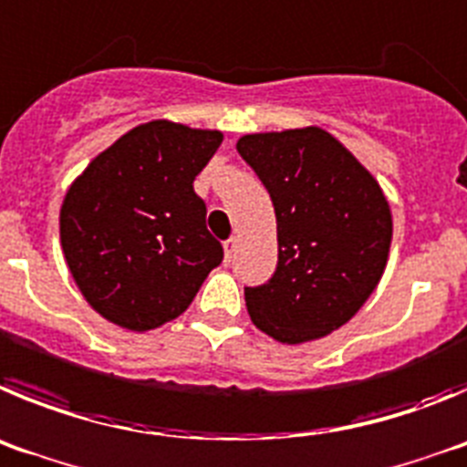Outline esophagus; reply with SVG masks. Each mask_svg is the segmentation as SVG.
I'll list each match as a JSON object with an SVG mask.
<instances>
[{
  "label": "esophagus",
  "mask_w": 467,
  "mask_h": 467,
  "mask_svg": "<svg viewBox=\"0 0 467 467\" xmlns=\"http://www.w3.org/2000/svg\"><path fill=\"white\" fill-rule=\"evenodd\" d=\"M234 244H237V239H234V237H230L228 242L223 244V249H225V260H228V263H230V258H233V254H234Z\"/></svg>",
  "instance_id": "1"
}]
</instances>
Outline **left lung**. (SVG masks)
<instances>
[{
  "label": "left lung",
  "mask_w": 467,
  "mask_h": 467,
  "mask_svg": "<svg viewBox=\"0 0 467 467\" xmlns=\"http://www.w3.org/2000/svg\"><path fill=\"white\" fill-rule=\"evenodd\" d=\"M237 150L270 192L279 242L275 275L244 288L251 321L284 344L333 333L384 275L393 221L379 183L321 128L246 134Z\"/></svg>",
  "instance_id": "left-lung-1"
}]
</instances>
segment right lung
Listing matches in <instances>:
<instances>
[{"mask_svg":"<svg viewBox=\"0 0 467 467\" xmlns=\"http://www.w3.org/2000/svg\"><path fill=\"white\" fill-rule=\"evenodd\" d=\"M223 141L216 130L150 120L99 153L67 191L60 239L83 297L144 333L188 309L223 246L192 182Z\"/></svg>","mask_w":467,"mask_h":467,"instance_id":"right-lung-1","label":"right lung"}]
</instances>
